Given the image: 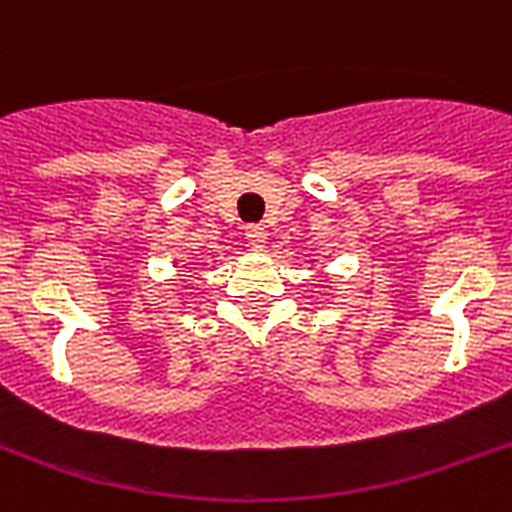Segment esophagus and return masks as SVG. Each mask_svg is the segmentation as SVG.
Segmentation results:
<instances>
[{
	"mask_svg": "<svg viewBox=\"0 0 512 512\" xmlns=\"http://www.w3.org/2000/svg\"><path fill=\"white\" fill-rule=\"evenodd\" d=\"M244 236H247V241L252 244V247H263L265 236H268V233H265V228L260 223H252L244 228Z\"/></svg>",
	"mask_w": 512,
	"mask_h": 512,
	"instance_id": "esophagus-1",
	"label": "esophagus"
}]
</instances>
